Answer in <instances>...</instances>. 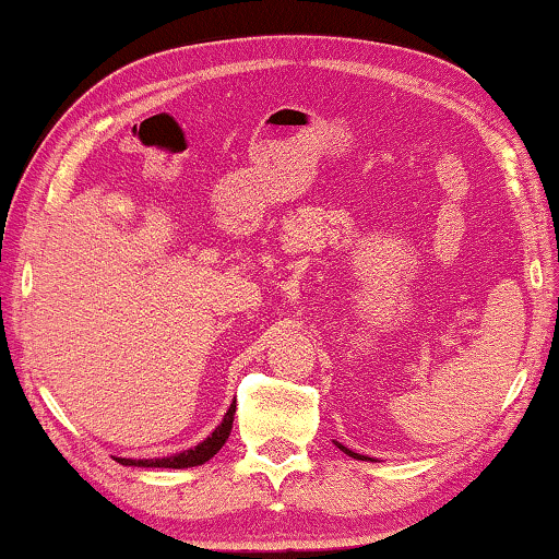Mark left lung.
Wrapping results in <instances>:
<instances>
[{
	"instance_id": "8db88e82",
	"label": "left lung",
	"mask_w": 559,
	"mask_h": 559,
	"mask_svg": "<svg viewBox=\"0 0 559 559\" xmlns=\"http://www.w3.org/2000/svg\"><path fill=\"white\" fill-rule=\"evenodd\" d=\"M334 444H337V448H340L342 452H345V454H349V457H355V460H369V457H365V454H359V452H352V450H347L345 444H340V442H334Z\"/></svg>"
}]
</instances>
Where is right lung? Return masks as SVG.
Listing matches in <instances>:
<instances>
[{
    "label": "right lung",
    "instance_id": "1",
    "mask_svg": "<svg viewBox=\"0 0 559 559\" xmlns=\"http://www.w3.org/2000/svg\"><path fill=\"white\" fill-rule=\"evenodd\" d=\"M235 412H237V400L231 402L227 415L222 423L217 425V429L207 437V440L197 444L192 450H185L179 454H169V457H154V460H130V457H117L119 465L127 467H171V469H185V467H197L204 465V462L212 460L214 454L222 450V444L227 442V437L231 432V423H235Z\"/></svg>",
    "mask_w": 559,
    "mask_h": 559
}]
</instances>
